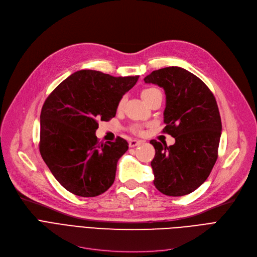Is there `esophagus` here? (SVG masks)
Listing matches in <instances>:
<instances>
[{"label":"esophagus","mask_w":257,"mask_h":257,"mask_svg":"<svg viewBox=\"0 0 257 257\" xmlns=\"http://www.w3.org/2000/svg\"><path fill=\"white\" fill-rule=\"evenodd\" d=\"M141 144H143V141H138V140H131V141L129 142V146H130L131 148H133V147H137V146H140Z\"/></svg>","instance_id":"esophagus-1"}]
</instances>
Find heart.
I'll use <instances>...</instances> for the list:
<instances>
[{
	"label": "heart",
	"instance_id": "b5f03b06",
	"mask_svg": "<svg viewBox=\"0 0 257 257\" xmlns=\"http://www.w3.org/2000/svg\"><path fill=\"white\" fill-rule=\"evenodd\" d=\"M158 90H159V89H157V88H155V87L146 88V89H144V90L142 91V97H143L144 100H146V99L149 98V97L151 96V94H153L154 92H156V91H158ZM125 102H126V98H125V97L120 98V100H119L118 103H117V109H118V110H120L121 108L124 107ZM133 131H134V132H141V127H140V126H134V127H133Z\"/></svg>",
	"mask_w": 257,
	"mask_h": 257
}]
</instances>
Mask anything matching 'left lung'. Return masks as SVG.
<instances>
[{
    "instance_id": "1",
    "label": "left lung",
    "mask_w": 257,
    "mask_h": 257,
    "mask_svg": "<svg viewBox=\"0 0 257 257\" xmlns=\"http://www.w3.org/2000/svg\"><path fill=\"white\" fill-rule=\"evenodd\" d=\"M144 81L165 89L163 132L175 139L170 147L150 142L155 148L154 185L167 196L191 194L207 179L218 158L222 123L217 101L203 81L182 67L153 71Z\"/></svg>"
}]
</instances>
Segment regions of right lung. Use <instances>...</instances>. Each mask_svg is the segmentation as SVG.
Returning a JSON list of instances; mask_svg holds the SVG:
<instances>
[{"instance_id": "obj_1", "label": "right lung", "mask_w": 257, "mask_h": 257, "mask_svg": "<svg viewBox=\"0 0 257 257\" xmlns=\"http://www.w3.org/2000/svg\"><path fill=\"white\" fill-rule=\"evenodd\" d=\"M139 76L98 71L72 74L54 89L40 113L39 151L53 176L79 197H96L114 182L117 160L128 150L121 138L100 144L99 120L115 116L117 103Z\"/></svg>"}]
</instances>
